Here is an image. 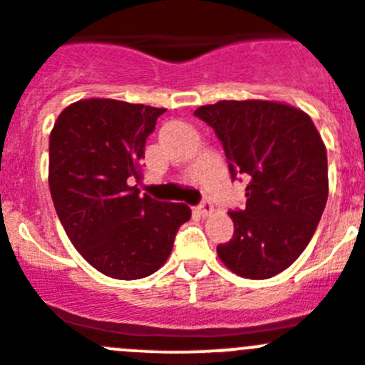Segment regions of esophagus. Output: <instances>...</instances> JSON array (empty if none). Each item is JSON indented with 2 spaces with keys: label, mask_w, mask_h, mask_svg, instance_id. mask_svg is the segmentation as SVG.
<instances>
[{
  "label": "esophagus",
  "mask_w": 365,
  "mask_h": 365,
  "mask_svg": "<svg viewBox=\"0 0 365 365\" xmlns=\"http://www.w3.org/2000/svg\"><path fill=\"white\" fill-rule=\"evenodd\" d=\"M196 210H197V214H200V215H210L212 210H214V205H212L210 201L205 200V201H201L200 205H197Z\"/></svg>",
  "instance_id": "1"
}]
</instances>
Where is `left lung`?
I'll return each instance as SVG.
<instances>
[{"mask_svg": "<svg viewBox=\"0 0 365 365\" xmlns=\"http://www.w3.org/2000/svg\"><path fill=\"white\" fill-rule=\"evenodd\" d=\"M221 140L246 207L230 210L233 237L217 255L235 274L265 280L303 253L328 200L327 148L303 110L274 101H217L194 112Z\"/></svg>", "mask_w": 365, "mask_h": 365, "instance_id": "left-lung-1", "label": "left lung"}]
</instances>
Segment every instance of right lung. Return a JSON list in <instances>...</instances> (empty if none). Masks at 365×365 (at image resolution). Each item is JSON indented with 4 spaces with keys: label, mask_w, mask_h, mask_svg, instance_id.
Here are the masks:
<instances>
[{
    "label": "right lung",
    "mask_w": 365,
    "mask_h": 365,
    "mask_svg": "<svg viewBox=\"0 0 365 365\" xmlns=\"http://www.w3.org/2000/svg\"><path fill=\"white\" fill-rule=\"evenodd\" d=\"M165 108L81 100L63 108L49 135V190L73 246L98 271L139 280L164 265L185 203L144 194L140 158Z\"/></svg>",
    "instance_id": "obj_1"
}]
</instances>
